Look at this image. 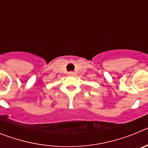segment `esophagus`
<instances>
[{"instance_id":"obj_1","label":"esophagus","mask_w":148,"mask_h":148,"mask_svg":"<svg viewBox=\"0 0 148 148\" xmlns=\"http://www.w3.org/2000/svg\"><path fill=\"white\" fill-rule=\"evenodd\" d=\"M67 74H68V75H70V76H73V75H75V73H74V72H72V71L69 72V73H68Z\"/></svg>"}]
</instances>
